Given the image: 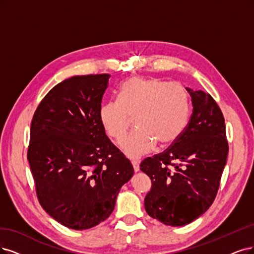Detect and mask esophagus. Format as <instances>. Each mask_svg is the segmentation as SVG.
Here are the masks:
<instances>
[{
  "instance_id": "34e87169",
  "label": "esophagus",
  "mask_w": 254,
  "mask_h": 254,
  "mask_svg": "<svg viewBox=\"0 0 254 254\" xmlns=\"http://www.w3.org/2000/svg\"><path fill=\"white\" fill-rule=\"evenodd\" d=\"M132 164H133V167H134V171H135V173L139 172V170H140V167H139V162L134 160V161H132Z\"/></svg>"
}]
</instances>
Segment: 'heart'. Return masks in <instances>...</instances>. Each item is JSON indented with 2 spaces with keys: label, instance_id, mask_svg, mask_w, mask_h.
<instances>
[{
  "label": "heart",
  "instance_id": "obj_1",
  "mask_svg": "<svg viewBox=\"0 0 254 254\" xmlns=\"http://www.w3.org/2000/svg\"><path fill=\"white\" fill-rule=\"evenodd\" d=\"M190 97L180 83L158 78L130 77L121 84L119 100L103 105L99 119L107 134L115 140L126 135L135 117L133 133L119 145L129 158H139L155 147L178 139L190 117Z\"/></svg>",
  "mask_w": 254,
  "mask_h": 254
}]
</instances>
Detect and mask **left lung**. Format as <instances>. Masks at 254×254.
<instances>
[{"instance_id": "left-lung-1", "label": "left lung", "mask_w": 254, "mask_h": 254, "mask_svg": "<svg viewBox=\"0 0 254 254\" xmlns=\"http://www.w3.org/2000/svg\"><path fill=\"white\" fill-rule=\"evenodd\" d=\"M186 90L193 108L189 125L163 153L140 164L152 180L144 199L146 212L174 227L191 223L210 207L228 155L226 127L218 103L208 93Z\"/></svg>"}]
</instances>
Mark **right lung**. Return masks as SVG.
<instances>
[{"label": "right lung", "mask_w": 254, "mask_h": 254, "mask_svg": "<svg viewBox=\"0 0 254 254\" xmlns=\"http://www.w3.org/2000/svg\"><path fill=\"white\" fill-rule=\"evenodd\" d=\"M110 74L73 76L51 89L31 122L27 158L45 211L83 230L107 220L134 174L99 119Z\"/></svg>", "instance_id": "obj_1"}]
</instances>
